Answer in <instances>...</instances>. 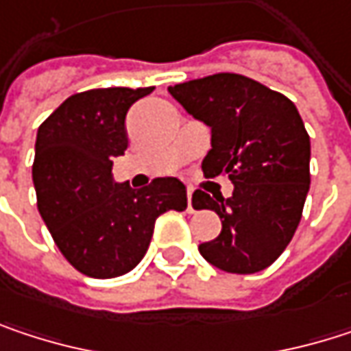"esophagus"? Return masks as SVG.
Returning <instances> with one entry per match:
<instances>
[{
  "label": "esophagus",
  "instance_id": "obj_1",
  "mask_svg": "<svg viewBox=\"0 0 351 351\" xmlns=\"http://www.w3.org/2000/svg\"><path fill=\"white\" fill-rule=\"evenodd\" d=\"M186 199H189V205H186V209H189V213H193V211H195V207H193V201H191V199H193V189H189V191H186Z\"/></svg>",
  "mask_w": 351,
  "mask_h": 351
}]
</instances>
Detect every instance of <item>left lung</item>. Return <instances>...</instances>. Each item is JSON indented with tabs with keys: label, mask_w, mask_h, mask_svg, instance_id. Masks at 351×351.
I'll list each match as a JSON object with an SVG mask.
<instances>
[{
	"label": "left lung",
	"mask_w": 351,
	"mask_h": 351,
	"mask_svg": "<svg viewBox=\"0 0 351 351\" xmlns=\"http://www.w3.org/2000/svg\"><path fill=\"white\" fill-rule=\"evenodd\" d=\"M193 117L211 128V150L203 175H228L230 199L193 193L195 209L221 219L215 240L201 256L232 274L268 268L293 240L309 193L311 142L295 104L278 91L236 73L169 87ZM215 196V195H213Z\"/></svg>",
	"instance_id": "obj_1"
}]
</instances>
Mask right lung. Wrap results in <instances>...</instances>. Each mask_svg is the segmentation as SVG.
I'll use <instances>...</instances> for the list:
<instances>
[{"mask_svg":"<svg viewBox=\"0 0 351 351\" xmlns=\"http://www.w3.org/2000/svg\"><path fill=\"white\" fill-rule=\"evenodd\" d=\"M152 89L71 95L38 128V211L62 256L85 276L130 272L144 258L158 215L186 209V189L175 176L154 178L144 189L111 178L113 158L128 148V109Z\"/></svg>","mask_w":351,"mask_h":351,"instance_id":"obj_1","label":"right lung"}]
</instances>
